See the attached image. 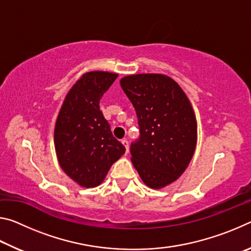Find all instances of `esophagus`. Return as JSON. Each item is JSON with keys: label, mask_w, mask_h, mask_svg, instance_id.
Listing matches in <instances>:
<instances>
[{"label": "esophagus", "mask_w": 251, "mask_h": 251, "mask_svg": "<svg viewBox=\"0 0 251 251\" xmlns=\"http://www.w3.org/2000/svg\"><path fill=\"white\" fill-rule=\"evenodd\" d=\"M122 143H123V145H124V146H125V148H126V152H128V151H129L128 141H127V139H123V141H122Z\"/></svg>", "instance_id": "34e87169"}]
</instances>
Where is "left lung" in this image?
I'll use <instances>...</instances> for the list:
<instances>
[{
  "mask_svg": "<svg viewBox=\"0 0 251 251\" xmlns=\"http://www.w3.org/2000/svg\"><path fill=\"white\" fill-rule=\"evenodd\" d=\"M121 86L141 129L138 142L130 146L131 163L146 186L164 188L182 175L196 150L192 103L176 80L164 74L128 75Z\"/></svg>",
  "mask_w": 251,
  "mask_h": 251,
  "instance_id": "8db88e82",
  "label": "left lung"
}]
</instances>
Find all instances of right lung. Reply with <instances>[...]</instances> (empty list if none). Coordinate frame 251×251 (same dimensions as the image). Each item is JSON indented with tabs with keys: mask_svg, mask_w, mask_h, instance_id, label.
<instances>
[{
	"mask_svg": "<svg viewBox=\"0 0 251 251\" xmlns=\"http://www.w3.org/2000/svg\"><path fill=\"white\" fill-rule=\"evenodd\" d=\"M118 74L93 71L80 76L67 93L54 128L61 168L84 188L100 185L125 152L100 109V100Z\"/></svg>",
	"mask_w": 251,
	"mask_h": 251,
	"instance_id": "1",
	"label": "right lung"
}]
</instances>
